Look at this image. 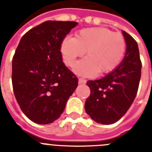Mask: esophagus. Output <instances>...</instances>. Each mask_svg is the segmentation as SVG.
<instances>
[{"instance_id": "esophagus-1", "label": "esophagus", "mask_w": 152, "mask_h": 152, "mask_svg": "<svg viewBox=\"0 0 152 152\" xmlns=\"http://www.w3.org/2000/svg\"><path fill=\"white\" fill-rule=\"evenodd\" d=\"M87 82V80H84V79L80 78L79 79V84H85Z\"/></svg>"}]
</instances>
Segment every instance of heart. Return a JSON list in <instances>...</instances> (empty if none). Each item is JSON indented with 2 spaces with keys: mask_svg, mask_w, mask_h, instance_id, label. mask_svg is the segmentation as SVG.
Listing matches in <instances>:
<instances>
[{
  "mask_svg": "<svg viewBox=\"0 0 152 152\" xmlns=\"http://www.w3.org/2000/svg\"><path fill=\"white\" fill-rule=\"evenodd\" d=\"M125 38L104 27L87 28L76 33L75 38L66 37L61 43V52L66 65L72 67L77 58L87 52V57L78 61L74 72L86 77L114 70L125 55Z\"/></svg>",
  "mask_w": 152,
  "mask_h": 152,
  "instance_id": "heart-1",
  "label": "heart"
}]
</instances>
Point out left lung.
<instances>
[{"label":"left lung","mask_w":152,"mask_h":152,"mask_svg":"<svg viewBox=\"0 0 152 152\" xmlns=\"http://www.w3.org/2000/svg\"><path fill=\"white\" fill-rule=\"evenodd\" d=\"M126 44V55L112 72L97 80H88L91 94L85 111L96 123L112 124L122 118L133 104L141 76V61L137 43L123 31Z\"/></svg>","instance_id":"obj_1"}]
</instances>
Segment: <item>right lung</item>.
<instances>
[{
  "label": "right lung",
  "instance_id": "add662e5",
  "mask_svg": "<svg viewBox=\"0 0 152 152\" xmlns=\"http://www.w3.org/2000/svg\"><path fill=\"white\" fill-rule=\"evenodd\" d=\"M76 22L46 21L21 38L12 59V87L23 112L38 124L58 119L78 79L62 61L61 43Z\"/></svg>",
  "mask_w": 152,
  "mask_h": 152
}]
</instances>
